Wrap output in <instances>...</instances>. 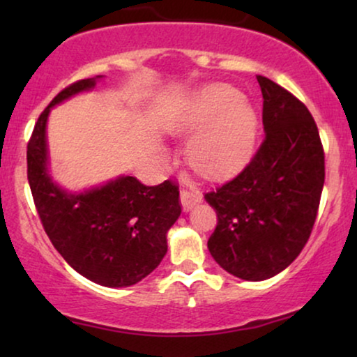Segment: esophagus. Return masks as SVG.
<instances>
[{
  "label": "esophagus",
  "mask_w": 357,
  "mask_h": 357,
  "mask_svg": "<svg viewBox=\"0 0 357 357\" xmlns=\"http://www.w3.org/2000/svg\"><path fill=\"white\" fill-rule=\"evenodd\" d=\"M199 202H202V197H199L198 193L187 192V190H182V192H180V203H182V209L185 213L192 211Z\"/></svg>",
  "instance_id": "esophagus-1"
}]
</instances>
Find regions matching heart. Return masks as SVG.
I'll return each mask as SVG.
<instances>
[{
    "label": "heart",
    "mask_w": 357,
    "mask_h": 357,
    "mask_svg": "<svg viewBox=\"0 0 357 357\" xmlns=\"http://www.w3.org/2000/svg\"><path fill=\"white\" fill-rule=\"evenodd\" d=\"M169 130L192 136L187 158L203 177L221 180L238 172L255 151L258 115L241 91L227 84H208L185 99Z\"/></svg>",
    "instance_id": "obj_1"
}]
</instances>
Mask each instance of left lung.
Instances as JSON below:
<instances>
[{
  "label": "left lung",
  "mask_w": 357,
  "mask_h": 357,
  "mask_svg": "<svg viewBox=\"0 0 357 357\" xmlns=\"http://www.w3.org/2000/svg\"><path fill=\"white\" fill-rule=\"evenodd\" d=\"M265 141L236 178L204 199L216 209L211 257L245 281L276 276L309 241L325 182V155L310 112L291 92L257 76Z\"/></svg>",
  "instance_id": "1"
}]
</instances>
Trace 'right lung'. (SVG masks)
<instances>
[{"label":"right lung","instance_id":"obj_1","mask_svg":"<svg viewBox=\"0 0 357 357\" xmlns=\"http://www.w3.org/2000/svg\"><path fill=\"white\" fill-rule=\"evenodd\" d=\"M104 76L63 89L38 116L27 144V178L43 229L65 261L105 287H128L153 273L167 253V232L182 208L178 190L165 180L146 187L131 175L84 190L53 178L47 123L53 107L94 91Z\"/></svg>","mask_w":357,"mask_h":357}]
</instances>
